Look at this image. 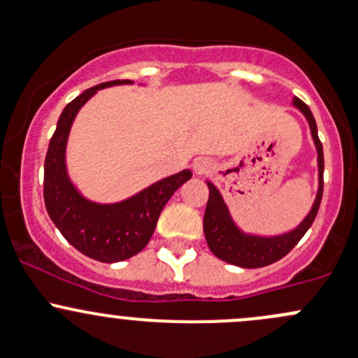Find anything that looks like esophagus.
<instances>
[{"label": "esophagus", "mask_w": 358, "mask_h": 358, "mask_svg": "<svg viewBox=\"0 0 358 358\" xmlns=\"http://www.w3.org/2000/svg\"><path fill=\"white\" fill-rule=\"evenodd\" d=\"M193 169L196 174H206L210 169V162L206 159H196L193 162Z\"/></svg>", "instance_id": "34e87169"}]
</instances>
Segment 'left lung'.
Masks as SVG:
<instances>
[{"mask_svg":"<svg viewBox=\"0 0 358 358\" xmlns=\"http://www.w3.org/2000/svg\"><path fill=\"white\" fill-rule=\"evenodd\" d=\"M292 106L299 109L303 114V117L309 122L310 134H313L314 145H316L317 152V169H319V186L317 194L314 199V205L310 208L307 217L299 224V227L292 229L290 232L280 234V236H256V234H248L237 227L236 222L230 217V211L227 208L224 198H222L220 191L208 184L210 198L206 203L205 218H203V230H205L206 244H208L210 251L213 252L218 259L225 261V263L236 264L241 268H263L268 264L275 263V261L282 259L287 256L292 249L297 245V242L302 239L303 234L309 230L313 225L314 218H316L319 205H321L322 198V172H324V157H322V145L317 136V126L316 119L309 107L303 103L301 99L294 97Z\"/></svg>","mask_w":358,"mask_h":358,"instance_id":"left-lung-1","label":"left lung"}]
</instances>
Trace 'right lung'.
Segmentation results:
<instances>
[{
	"label": "right lung",
	"mask_w": 358,
	"mask_h": 358,
	"mask_svg": "<svg viewBox=\"0 0 358 358\" xmlns=\"http://www.w3.org/2000/svg\"><path fill=\"white\" fill-rule=\"evenodd\" d=\"M129 83L131 80L106 82L73 99L57 119L44 162V203L49 217L73 248L102 263H117L138 255L152 239L165 203L193 176L184 169L131 198L107 205L83 198L73 186L66 171V143L76 114L97 90Z\"/></svg>",
	"instance_id": "add662e5"
}]
</instances>
